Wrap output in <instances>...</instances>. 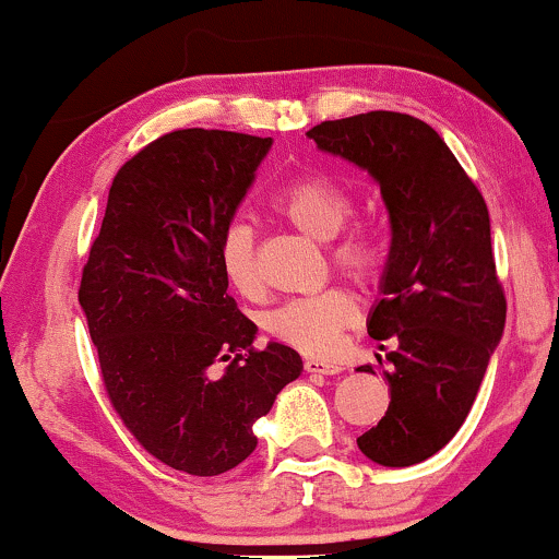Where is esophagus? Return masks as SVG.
Returning a JSON list of instances; mask_svg holds the SVG:
<instances>
[{"mask_svg":"<svg viewBox=\"0 0 559 559\" xmlns=\"http://www.w3.org/2000/svg\"><path fill=\"white\" fill-rule=\"evenodd\" d=\"M305 370L307 373H316V376H336V373H342V365L331 362V360H318V357H307Z\"/></svg>","mask_w":559,"mask_h":559,"instance_id":"esophagus-1","label":"esophagus"}]
</instances>
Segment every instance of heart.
<instances>
[{
	"label": "heart",
	"instance_id": "b5f03b06",
	"mask_svg": "<svg viewBox=\"0 0 559 559\" xmlns=\"http://www.w3.org/2000/svg\"><path fill=\"white\" fill-rule=\"evenodd\" d=\"M273 207L301 234L318 241H331L349 221L352 197L333 178L310 173L281 186L273 197ZM217 258H221L223 275L236 292L243 297H254L260 292L254 234L247 223H228L221 236ZM331 258L352 278L365 281L378 271L381 247L370 230H352L342 241L333 243ZM355 323L357 301L344 288H329L312 297L284 301L262 320L275 342H284L305 355H329L336 349L342 333Z\"/></svg>",
	"mask_w": 559,
	"mask_h": 559
}]
</instances>
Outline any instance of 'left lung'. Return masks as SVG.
Here are the masks:
<instances>
[{
    "label": "left lung",
    "instance_id": "left-lung-1",
    "mask_svg": "<svg viewBox=\"0 0 559 559\" xmlns=\"http://www.w3.org/2000/svg\"><path fill=\"white\" fill-rule=\"evenodd\" d=\"M381 186L391 243L368 333L391 346V402L357 439L383 467L423 463L460 431L502 342L507 301L491 254L484 197L431 126L402 112H362L307 131ZM381 360V357H378ZM376 373L373 365H360Z\"/></svg>",
    "mask_w": 559,
    "mask_h": 559
}]
</instances>
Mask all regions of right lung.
<instances>
[{"mask_svg": "<svg viewBox=\"0 0 559 559\" xmlns=\"http://www.w3.org/2000/svg\"><path fill=\"white\" fill-rule=\"evenodd\" d=\"M273 139L183 128L118 170L79 288L115 413L159 463L221 476L301 376L292 346L254 349L217 247Z\"/></svg>", "mask_w": 559, "mask_h": 559, "instance_id": "obj_1", "label": "right lung"}]
</instances>
